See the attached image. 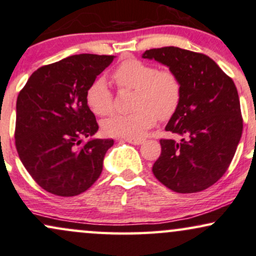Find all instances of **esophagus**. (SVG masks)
I'll list each match as a JSON object with an SVG mask.
<instances>
[{
    "label": "esophagus",
    "instance_id": "34e87169",
    "mask_svg": "<svg viewBox=\"0 0 256 256\" xmlns=\"http://www.w3.org/2000/svg\"><path fill=\"white\" fill-rule=\"evenodd\" d=\"M124 140L128 142V143L134 144V146H140V144H142L144 142V140H142V138H125Z\"/></svg>",
    "mask_w": 256,
    "mask_h": 256
}]
</instances>
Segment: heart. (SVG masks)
<instances>
[{"label": "heart", "mask_w": 256, "mask_h": 256, "mask_svg": "<svg viewBox=\"0 0 256 256\" xmlns=\"http://www.w3.org/2000/svg\"><path fill=\"white\" fill-rule=\"evenodd\" d=\"M119 89L136 90L130 114H116L102 122L108 136L136 138L152 128L158 118H172L181 104L182 84L176 72L169 68L158 69L154 64L130 58L119 64L112 74ZM86 104L95 116L113 112V93L102 78H95L86 90Z\"/></svg>", "instance_id": "heart-1"}]
</instances>
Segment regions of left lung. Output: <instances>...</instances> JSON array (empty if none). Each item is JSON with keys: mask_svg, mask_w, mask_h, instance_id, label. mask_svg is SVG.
Returning a JSON list of instances; mask_svg holds the SVG:
<instances>
[{"mask_svg": "<svg viewBox=\"0 0 256 256\" xmlns=\"http://www.w3.org/2000/svg\"><path fill=\"white\" fill-rule=\"evenodd\" d=\"M143 58L169 66L182 84L180 106L166 126L181 140H160L161 155L152 166L154 175L178 193L208 188L229 168L242 136L235 83L199 52L167 46L146 50Z\"/></svg>", "mask_w": 256, "mask_h": 256, "instance_id": "1", "label": "left lung"}]
</instances>
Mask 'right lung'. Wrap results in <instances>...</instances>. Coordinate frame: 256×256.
I'll return each instance as SVG.
<instances>
[{
  "mask_svg": "<svg viewBox=\"0 0 256 256\" xmlns=\"http://www.w3.org/2000/svg\"><path fill=\"white\" fill-rule=\"evenodd\" d=\"M114 56L82 54L48 64L30 75L16 100L15 146L33 180L54 196L87 190L102 172L113 140H89L98 125L86 104L92 81Z\"/></svg>",
  "mask_w": 256,
  "mask_h": 256,
  "instance_id": "right-lung-1",
  "label": "right lung"
}]
</instances>
